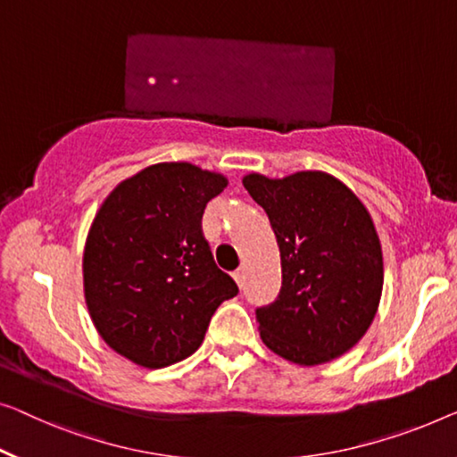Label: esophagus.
Segmentation results:
<instances>
[{
  "mask_svg": "<svg viewBox=\"0 0 457 457\" xmlns=\"http://www.w3.org/2000/svg\"><path fill=\"white\" fill-rule=\"evenodd\" d=\"M231 277H234V281L237 283V287H242V285H244V269L234 270V275H231Z\"/></svg>",
  "mask_w": 457,
  "mask_h": 457,
  "instance_id": "obj_1",
  "label": "esophagus"
}]
</instances>
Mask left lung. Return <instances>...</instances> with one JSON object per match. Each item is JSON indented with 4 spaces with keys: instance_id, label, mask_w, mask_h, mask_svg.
<instances>
[{
    "instance_id": "1",
    "label": "left lung",
    "mask_w": 457,
    "mask_h": 457,
    "mask_svg": "<svg viewBox=\"0 0 457 457\" xmlns=\"http://www.w3.org/2000/svg\"><path fill=\"white\" fill-rule=\"evenodd\" d=\"M267 211L281 252V294L256 310L262 343L312 367L345 355L370 328L384 287V256L370 211L332 174L303 170L242 179Z\"/></svg>"
}]
</instances>
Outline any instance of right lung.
I'll return each mask as SVG.
<instances>
[{"mask_svg": "<svg viewBox=\"0 0 457 457\" xmlns=\"http://www.w3.org/2000/svg\"><path fill=\"white\" fill-rule=\"evenodd\" d=\"M220 172L162 162L119 182L94 217L84 248V297L102 340L160 370L199 349L215 310L237 295L203 237Z\"/></svg>", "mask_w": 457, "mask_h": 457, "instance_id": "1", "label": "right lung"}]
</instances>
